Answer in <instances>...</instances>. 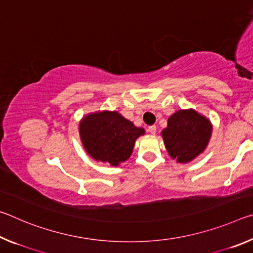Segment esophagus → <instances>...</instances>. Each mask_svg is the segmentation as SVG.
<instances>
[{
  "mask_svg": "<svg viewBox=\"0 0 253 253\" xmlns=\"http://www.w3.org/2000/svg\"><path fill=\"white\" fill-rule=\"evenodd\" d=\"M156 130H157V128H156V126H155V125H153V126H149V127H148V131L151 132L152 135H155V134H156Z\"/></svg>",
  "mask_w": 253,
  "mask_h": 253,
  "instance_id": "1",
  "label": "esophagus"
}]
</instances>
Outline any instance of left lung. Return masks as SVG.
Masks as SVG:
<instances>
[{
	"label": "left lung",
	"instance_id": "obj_1",
	"mask_svg": "<svg viewBox=\"0 0 253 253\" xmlns=\"http://www.w3.org/2000/svg\"><path fill=\"white\" fill-rule=\"evenodd\" d=\"M211 134V122L194 109L177 110L162 131L169 156L178 163H188L203 153Z\"/></svg>",
	"mask_w": 253,
	"mask_h": 253
}]
</instances>
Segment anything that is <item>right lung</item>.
Segmentation results:
<instances>
[{"label": "right lung", "mask_w": 253, "mask_h": 253, "mask_svg": "<svg viewBox=\"0 0 253 253\" xmlns=\"http://www.w3.org/2000/svg\"><path fill=\"white\" fill-rule=\"evenodd\" d=\"M80 139L93 160L118 166L132 153L136 139L145 134L117 111L89 114L79 124Z\"/></svg>", "instance_id": "1"}]
</instances>
